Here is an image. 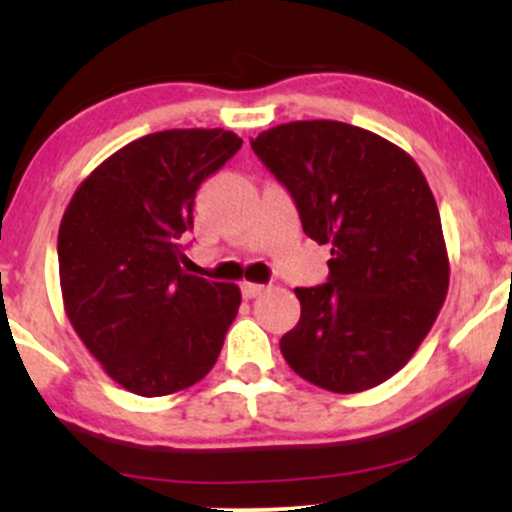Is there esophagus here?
I'll use <instances>...</instances> for the list:
<instances>
[{"label":"esophagus","mask_w":512,"mask_h":512,"mask_svg":"<svg viewBox=\"0 0 512 512\" xmlns=\"http://www.w3.org/2000/svg\"><path fill=\"white\" fill-rule=\"evenodd\" d=\"M264 289H267V286H264V284H252V281H245V284L240 286V291H243L245 298L260 296V293H264Z\"/></svg>","instance_id":"1"}]
</instances>
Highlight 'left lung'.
<instances>
[{
	"mask_svg": "<svg viewBox=\"0 0 512 512\" xmlns=\"http://www.w3.org/2000/svg\"><path fill=\"white\" fill-rule=\"evenodd\" d=\"M291 192L305 236L330 245L327 284L296 289L281 354L301 378L351 395L407 366L443 308L450 262L431 187L407 151L337 120L276 125L250 142Z\"/></svg>",
	"mask_w": 512,
	"mask_h": 512,
	"instance_id": "1",
	"label": "left lung"
}]
</instances>
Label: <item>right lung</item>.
I'll return each mask as SVG.
<instances>
[{
  "mask_svg": "<svg viewBox=\"0 0 512 512\" xmlns=\"http://www.w3.org/2000/svg\"><path fill=\"white\" fill-rule=\"evenodd\" d=\"M243 146L226 129H166L122 146L76 187L57 236L64 313L117 385L163 397L214 368L240 289L187 274L199 185Z\"/></svg>",
  "mask_w": 512,
  "mask_h": 512,
  "instance_id": "right-lung-1",
  "label": "right lung"
}]
</instances>
